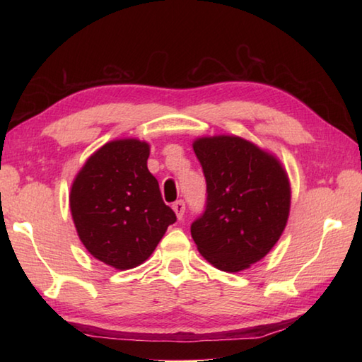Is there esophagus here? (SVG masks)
I'll list each match as a JSON object with an SVG mask.
<instances>
[{
  "instance_id": "34e87169",
  "label": "esophagus",
  "mask_w": 362,
  "mask_h": 362,
  "mask_svg": "<svg viewBox=\"0 0 362 362\" xmlns=\"http://www.w3.org/2000/svg\"><path fill=\"white\" fill-rule=\"evenodd\" d=\"M173 210L175 211L177 219H182L183 218V213H185V202H183V201L174 202L173 204Z\"/></svg>"
}]
</instances>
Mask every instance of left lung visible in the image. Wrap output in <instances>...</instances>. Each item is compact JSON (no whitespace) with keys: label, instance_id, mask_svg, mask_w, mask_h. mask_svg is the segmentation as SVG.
I'll use <instances>...</instances> for the list:
<instances>
[{"label":"left lung","instance_id":"obj_1","mask_svg":"<svg viewBox=\"0 0 362 362\" xmlns=\"http://www.w3.org/2000/svg\"><path fill=\"white\" fill-rule=\"evenodd\" d=\"M193 149L206 180V205L191 236L219 271H244L267 255L286 227L288 174L279 158L241 136H202Z\"/></svg>","mask_w":362,"mask_h":362}]
</instances>
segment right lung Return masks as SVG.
Instances as JSON below:
<instances>
[{"instance_id": "add662e5", "label": "right lung", "mask_w": 362, "mask_h": 362, "mask_svg": "<svg viewBox=\"0 0 362 362\" xmlns=\"http://www.w3.org/2000/svg\"><path fill=\"white\" fill-rule=\"evenodd\" d=\"M148 158L146 141H109L88 157L71 185L79 240L96 259L119 271L144 263L177 219L161 199Z\"/></svg>"}]
</instances>
